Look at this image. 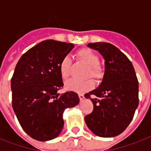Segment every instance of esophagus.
I'll return each instance as SVG.
<instances>
[{"instance_id": "1", "label": "esophagus", "mask_w": 151, "mask_h": 151, "mask_svg": "<svg viewBox=\"0 0 151 151\" xmlns=\"http://www.w3.org/2000/svg\"><path fill=\"white\" fill-rule=\"evenodd\" d=\"M78 96H79V99H80V100H83V99H85L84 94H81V93H80V94H78Z\"/></svg>"}]
</instances>
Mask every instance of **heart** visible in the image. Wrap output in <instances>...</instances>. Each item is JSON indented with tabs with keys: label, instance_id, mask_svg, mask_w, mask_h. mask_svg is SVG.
Instances as JSON below:
<instances>
[{
	"label": "heart",
	"instance_id": "heart-1",
	"mask_svg": "<svg viewBox=\"0 0 151 151\" xmlns=\"http://www.w3.org/2000/svg\"><path fill=\"white\" fill-rule=\"evenodd\" d=\"M77 56L78 59L84 62L88 66L87 75L88 77L92 76L97 81H100L103 78L104 71L103 67L99 63V59L96 53H95L90 48H84L77 52ZM71 59L69 56H64L60 61L59 66V74L62 79L66 80L70 76V71L71 67ZM95 82L92 79H88L85 81L71 80L66 81L65 88L68 91L74 92H85L92 89L94 87Z\"/></svg>",
	"mask_w": 151,
	"mask_h": 151
}]
</instances>
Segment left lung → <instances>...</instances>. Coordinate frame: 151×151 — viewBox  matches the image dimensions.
Wrapping results in <instances>:
<instances>
[{"instance_id":"left-lung-1","label":"left lung","mask_w":151,"mask_h":151,"mask_svg":"<svg viewBox=\"0 0 151 151\" xmlns=\"http://www.w3.org/2000/svg\"><path fill=\"white\" fill-rule=\"evenodd\" d=\"M88 46L103 55L105 73L99 87L85 95L93 103V111L85 116V123L98 136H118L129 126L138 107L136 72L128 57L111 44L96 42Z\"/></svg>"}]
</instances>
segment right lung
<instances>
[{"label": "right lung", "mask_w": 151, "mask_h": 151, "mask_svg": "<svg viewBox=\"0 0 151 151\" xmlns=\"http://www.w3.org/2000/svg\"><path fill=\"white\" fill-rule=\"evenodd\" d=\"M73 47L54 40L41 41L15 66L11 80L13 110L22 129L34 139L56 138L63 128L64 110L79 103L76 92H57L63 86L59 63Z\"/></svg>", "instance_id": "1"}]
</instances>
